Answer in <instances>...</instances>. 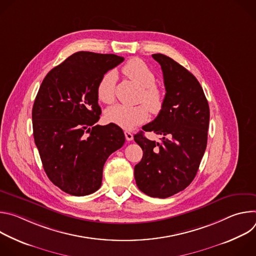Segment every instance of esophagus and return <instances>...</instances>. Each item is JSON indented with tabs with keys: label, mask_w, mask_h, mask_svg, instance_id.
Masks as SVG:
<instances>
[{
	"label": "esophagus",
	"mask_w": 256,
	"mask_h": 256,
	"mask_svg": "<svg viewBox=\"0 0 256 256\" xmlns=\"http://www.w3.org/2000/svg\"><path fill=\"white\" fill-rule=\"evenodd\" d=\"M124 134H126V140H132V138H134V134H132V132H124Z\"/></svg>",
	"instance_id": "1"
}]
</instances>
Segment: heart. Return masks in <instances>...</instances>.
<instances>
[{
  "instance_id": "heart-1",
  "label": "heart",
  "mask_w": 256,
  "mask_h": 256,
  "mask_svg": "<svg viewBox=\"0 0 256 256\" xmlns=\"http://www.w3.org/2000/svg\"><path fill=\"white\" fill-rule=\"evenodd\" d=\"M122 72L128 78L142 88L140 101L144 102L150 109L144 104L136 106L118 104L107 109L105 118L109 122L130 130L148 120L149 110L153 114L161 112L164 104V95L160 88L155 85L156 77L153 70L140 58H134L130 60L124 66ZM116 81V76L114 70L105 72L101 77L96 89L99 101L105 104H112L114 101Z\"/></svg>"
}]
</instances>
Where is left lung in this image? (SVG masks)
<instances>
[{
	"mask_svg": "<svg viewBox=\"0 0 256 256\" xmlns=\"http://www.w3.org/2000/svg\"><path fill=\"white\" fill-rule=\"evenodd\" d=\"M162 68L166 94L158 116L142 126L161 142L134 134L142 158L134 166L136 184L152 198H166L186 188L194 180L208 142L210 108L196 78L171 58L152 54Z\"/></svg>",
	"mask_w": 256,
	"mask_h": 256,
	"instance_id": "1",
	"label": "left lung"
}]
</instances>
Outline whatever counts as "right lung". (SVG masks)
<instances>
[{"instance_id": "right-lung-1", "label": "right lung", "mask_w": 256, "mask_h": 256, "mask_svg": "<svg viewBox=\"0 0 256 256\" xmlns=\"http://www.w3.org/2000/svg\"><path fill=\"white\" fill-rule=\"evenodd\" d=\"M124 60L78 52L48 72L36 95L34 142L48 177L68 194L83 196L98 190L107 158L124 144L118 126H94L101 114L97 85Z\"/></svg>"}]
</instances>
